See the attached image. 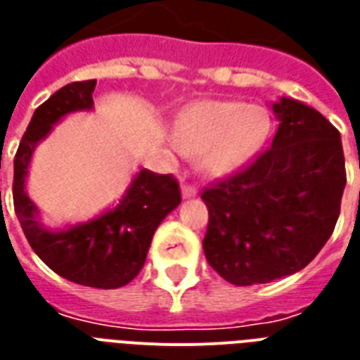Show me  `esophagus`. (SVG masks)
Instances as JSON below:
<instances>
[{
  "label": "esophagus",
  "instance_id": "esophagus-1",
  "mask_svg": "<svg viewBox=\"0 0 360 360\" xmlns=\"http://www.w3.org/2000/svg\"><path fill=\"white\" fill-rule=\"evenodd\" d=\"M181 196L185 198V200H191V198H196L198 196V188L192 185H183L181 188Z\"/></svg>",
  "mask_w": 360,
  "mask_h": 360
}]
</instances>
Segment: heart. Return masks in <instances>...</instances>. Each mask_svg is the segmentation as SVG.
<instances>
[{"label": "heart", "instance_id": "b5f03b06", "mask_svg": "<svg viewBox=\"0 0 360 360\" xmlns=\"http://www.w3.org/2000/svg\"><path fill=\"white\" fill-rule=\"evenodd\" d=\"M271 130L269 112L240 101H198L181 110L174 143L183 155H200V168L224 177L250 160Z\"/></svg>", "mask_w": 360, "mask_h": 360}]
</instances>
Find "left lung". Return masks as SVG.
I'll use <instances>...</instances> for the list:
<instances>
[{
  "mask_svg": "<svg viewBox=\"0 0 360 360\" xmlns=\"http://www.w3.org/2000/svg\"><path fill=\"white\" fill-rule=\"evenodd\" d=\"M278 130L240 174L203 191L209 265L236 285L301 271L329 240L340 214L346 164L340 132L307 104L273 103Z\"/></svg>",
  "mask_w": 360,
  "mask_h": 360,
  "instance_id": "obj_1",
  "label": "left lung"
}]
</instances>
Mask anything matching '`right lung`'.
<instances>
[{
  "instance_id": "right-lung-1",
  "label": "right lung",
  "mask_w": 360,
  "mask_h": 360,
  "mask_svg": "<svg viewBox=\"0 0 360 360\" xmlns=\"http://www.w3.org/2000/svg\"><path fill=\"white\" fill-rule=\"evenodd\" d=\"M95 86L97 80L67 84L35 110L14 157L13 198L25 239L53 273L75 284L115 290L140 273L155 231L181 203L177 181L141 169L120 203L95 219L61 230L42 224L39 209L25 192L35 147L63 117L93 110Z\"/></svg>"
}]
</instances>
